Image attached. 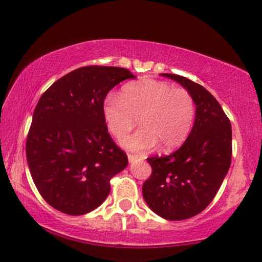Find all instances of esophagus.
<instances>
[{
	"instance_id": "34e87169",
	"label": "esophagus",
	"mask_w": 262,
	"mask_h": 262,
	"mask_svg": "<svg viewBox=\"0 0 262 262\" xmlns=\"http://www.w3.org/2000/svg\"><path fill=\"white\" fill-rule=\"evenodd\" d=\"M127 158H128V162H130V163H132L134 161H137V159H142V157H140V156H137V155H131V154L127 155Z\"/></svg>"
}]
</instances>
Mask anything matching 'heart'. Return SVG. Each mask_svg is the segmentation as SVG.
Here are the masks:
<instances>
[{"mask_svg":"<svg viewBox=\"0 0 262 262\" xmlns=\"http://www.w3.org/2000/svg\"><path fill=\"white\" fill-rule=\"evenodd\" d=\"M195 101L187 90L166 81L144 79L123 87L120 97L108 94L103 104V117L110 134L123 138L136 125L142 128L122 140L131 151L151 150L159 143L171 150L184 143L195 120Z\"/></svg>","mask_w":262,"mask_h":262,"instance_id":"b5f03b06","label":"heart"}]
</instances>
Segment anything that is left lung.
Instances as JSON below:
<instances>
[{
	"label": "left lung",
	"instance_id": "8db88e82",
	"mask_svg": "<svg viewBox=\"0 0 262 262\" xmlns=\"http://www.w3.org/2000/svg\"><path fill=\"white\" fill-rule=\"evenodd\" d=\"M194 98L195 123L180 149L169 156L149 157L152 172L143 184L150 209L170 221L190 219L213 201L232 162V125L209 91L177 74H162Z\"/></svg>",
	"mask_w": 262,
	"mask_h": 262
}]
</instances>
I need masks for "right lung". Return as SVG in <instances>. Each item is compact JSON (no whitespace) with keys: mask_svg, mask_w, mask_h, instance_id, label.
Here are the masks:
<instances>
[{"mask_svg":"<svg viewBox=\"0 0 262 262\" xmlns=\"http://www.w3.org/2000/svg\"><path fill=\"white\" fill-rule=\"evenodd\" d=\"M136 77L126 68L85 66L56 80L34 110L26 155L43 200L68 215H84L108 196L110 180L127 156L106 127L103 104L116 85Z\"/></svg>","mask_w":262,"mask_h":262,"instance_id":"add662e5","label":"right lung"}]
</instances>
